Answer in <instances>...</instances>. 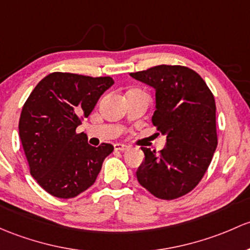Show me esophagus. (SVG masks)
<instances>
[{
  "label": "esophagus",
  "instance_id": "obj_1",
  "mask_svg": "<svg viewBox=\"0 0 250 250\" xmlns=\"http://www.w3.org/2000/svg\"><path fill=\"white\" fill-rule=\"evenodd\" d=\"M114 147L116 151H125V149H128V146L125 145V144H115Z\"/></svg>",
  "mask_w": 250,
  "mask_h": 250
}]
</instances>
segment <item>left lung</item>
<instances>
[{"label": "left lung", "mask_w": 250, "mask_h": 250, "mask_svg": "<svg viewBox=\"0 0 250 250\" xmlns=\"http://www.w3.org/2000/svg\"><path fill=\"white\" fill-rule=\"evenodd\" d=\"M130 77L154 88L152 123L167 136L159 154L141 147L145 159L136 178L156 198L186 195L204 177L217 148L213 94L198 73L182 65H156Z\"/></svg>", "instance_id": "obj_1"}]
</instances>
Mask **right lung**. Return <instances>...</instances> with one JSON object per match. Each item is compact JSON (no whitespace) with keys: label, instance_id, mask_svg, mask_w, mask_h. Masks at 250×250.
<instances>
[{"label":"right lung","instance_id":"1","mask_svg":"<svg viewBox=\"0 0 250 250\" xmlns=\"http://www.w3.org/2000/svg\"><path fill=\"white\" fill-rule=\"evenodd\" d=\"M114 85L110 77L51 73L42 79L23 104L19 135L33 178L44 190L70 199L96 182L110 144L93 147L75 129Z\"/></svg>","mask_w":250,"mask_h":250}]
</instances>
